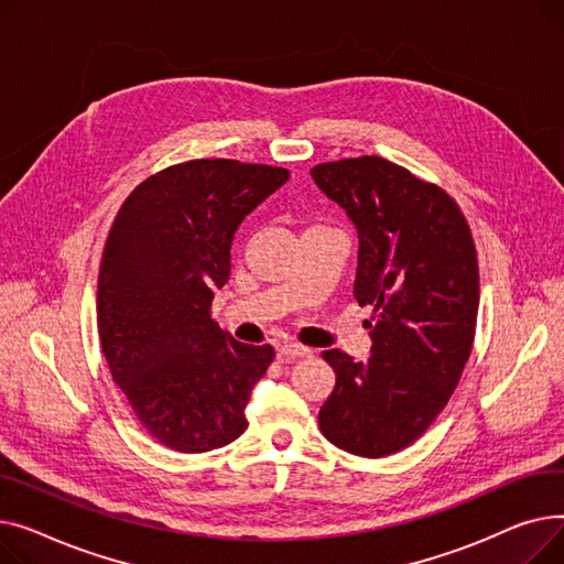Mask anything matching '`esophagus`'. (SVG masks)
Listing matches in <instances>:
<instances>
[{
    "mask_svg": "<svg viewBox=\"0 0 564 564\" xmlns=\"http://www.w3.org/2000/svg\"><path fill=\"white\" fill-rule=\"evenodd\" d=\"M280 355H282V357H286V359H295V357H312V348L289 341V344H282V346H280Z\"/></svg>",
    "mask_w": 564,
    "mask_h": 564,
    "instance_id": "34e87169",
    "label": "esophagus"
}]
</instances>
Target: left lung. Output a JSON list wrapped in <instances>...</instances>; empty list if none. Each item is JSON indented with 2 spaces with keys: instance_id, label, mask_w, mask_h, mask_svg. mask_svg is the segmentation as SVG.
Masks as SVG:
<instances>
[{
  "instance_id": "1",
  "label": "left lung",
  "mask_w": 564,
  "mask_h": 564,
  "mask_svg": "<svg viewBox=\"0 0 564 564\" xmlns=\"http://www.w3.org/2000/svg\"><path fill=\"white\" fill-rule=\"evenodd\" d=\"M312 180L355 225L352 293L359 305L376 307L367 361L339 348L323 352L337 384L318 425L348 453L384 457L425 433L471 355L480 297L476 246L442 188L382 156L321 163Z\"/></svg>"
}]
</instances>
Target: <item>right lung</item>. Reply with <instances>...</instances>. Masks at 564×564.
Wrapping results in <instances>:
<instances>
[{"instance_id": "1", "label": "right lung", "mask_w": 564, "mask_h": 564, "mask_svg": "<svg viewBox=\"0 0 564 564\" xmlns=\"http://www.w3.org/2000/svg\"><path fill=\"white\" fill-rule=\"evenodd\" d=\"M289 171L231 159L171 165L120 207L97 280V327L116 384L148 433L180 453L235 442L275 350L212 318L243 218Z\"/></svg>"}]
</instances>
